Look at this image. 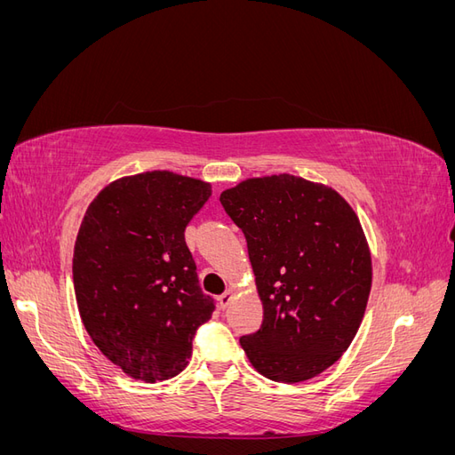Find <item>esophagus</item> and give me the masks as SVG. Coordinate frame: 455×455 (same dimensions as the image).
Wrapping results in <instances>:
<instances>
[{
  "instance_id": "obj_1",
  "label": "esophagus",
  "mask_w": 455,
  "mask_h": 455,
  "mask_svg": "<svg viewBox=\"0 0 455 455\" xmlns=\"http://www.w3.org/2000/svg\"><path fill=\"white\" fill-rule=\"evenodd\" d=\"M233 296H235V292H233V291H226L222 296H220V298H218V301H220V307L226 309V307L231 304Z\"/></svg>"
}]
</instances>
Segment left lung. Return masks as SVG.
<instances>
[{
  "label": "left lung",
  "instance_id": "left-lung-1",
  "mask_svg": "<svg viewBox=\"0 0 455 455\" xmlns=\"http://www.w3.org/2000/svg\"><path fill=\"white\" fill-rule=\"evenodd\" d=\"M220 203L244 233L264 306L241 347L273 381L319 376L347 351L366 311L371 256L359 216L336 189L292 174L249 178Z\"/></svg>",
  "mask_w": 455,
  "mask_h": 455
}]
</instances>
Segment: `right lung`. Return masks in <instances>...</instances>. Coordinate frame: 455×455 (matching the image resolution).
Segmentation results:
<instances>
[{"label":"right lung","mask_w":455,"mask_h":455,"mask_svg":"<svg viewBox=\"0 0 455 455\" xmlns=\"http://www.w3.org/2000/svg\"><path fill=\"white\" fill-rule=\"evenodd\" d=\"M211 184L171 171L123 176L92 199L74 249V288L94 346L132 379L180 374L212 316L186 226Z\"/></svg>","instance_id":"obj_1"}]
</instances>
